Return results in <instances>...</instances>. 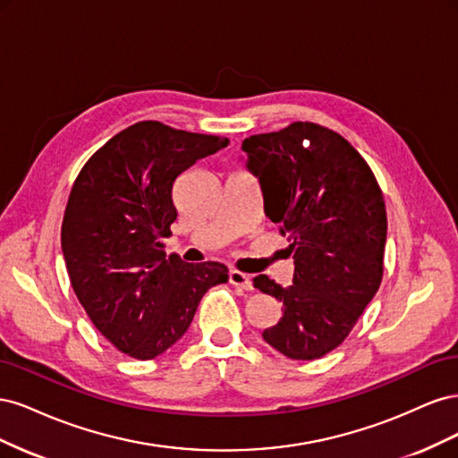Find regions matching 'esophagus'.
<instances>
[{"label":"esophagus","mask_w":458,"mask_h":458,"mask_svg":"<svg viewBox=\"0 0 458 458\" xmlns=\"http://www.w3.org/2000/svg\"><path fill=\"white\" fill-rule=\"evenodd\" d=\"M229 283H231L233 286L242 288V290H252L250 275H246V273L237 271V269H231V271H229Z\"/></svg>","instance_id":"esophagus-1"}]
</instances>
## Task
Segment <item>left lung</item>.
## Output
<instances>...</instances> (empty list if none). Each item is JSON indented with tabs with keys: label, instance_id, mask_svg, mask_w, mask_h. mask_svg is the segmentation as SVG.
<instances>
[{
	"label": "left lung",
	"instance_id": "8db88e82",
	"mask_svg": "<svg viewBox=\"0 0 458 458\" xmlns=\"http://www.w3.org/2000/svg\"><path fill=\"white\" fill-rule=\"evenodd\" d=\"M263 208L293 242L294 279L286 288L258 275L254 286L283 301L263 340L311 361L348 338L384 273L386 204L365 158L328 128L294 122L242 141Z\"/></svg>",
	"mask_w": 458,
	"mask_h": 458
}]
</instances>
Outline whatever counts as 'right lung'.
Instances as JSON below:
<instances>
[{
	"label": "right lung",
	"instance_id": "obj_1",
	"mask_svg": "<svg viewBox=\"0 0 458 458\" xmlns=\"http://www.w3.org/2000/svg\"><path fill=\"white\" fill-rule=\"evenodd\" d=\"M227 137L145 120L116 133L86 162L63 217L61 246L74 293L101 335L130 357L155 359L182 338L224 263L165 258L177 217L172 189Z\"/></svg>",
	"mask_w": 458,
	"mask_h": 458
}]
</instances>
